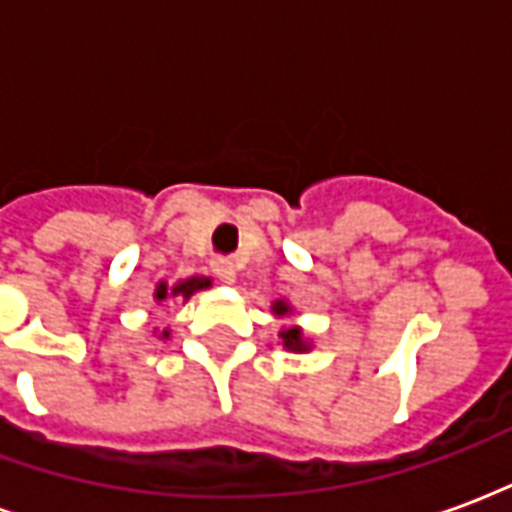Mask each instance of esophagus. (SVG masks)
<instances>
[{"label": "esophagus", "mask_w": 512, "mask_h": 512, "mask_svg": "<svg viewBox=\"0 0 512 512\" xmlns=\"http://www.w3.org/2000/svg\"><path fill=\"white\" fill-rule=\"evenodd\" d=\"M213 274L222 279V282H233L235 279L233 260H227V257H216V260H213Z\"/></svg>", "instance_id": "1"}]
</instances>
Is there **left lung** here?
<instances>
[{
  "mask_svg": "<svg viewBox=\"0 0 512 512\" xmlns=\"http://www.w3.org/2000/svg\"><path fill=\"white\" fill-rule=\"evenodd\" d=\"M274 312H277V315H285V312H288V307H285L282 301H277V304H274ZM279 337L285 340V348H293V351H304V348H307V345L301 343L299 329H285V332L279 334Z\"/></svg>",
  "mask_w": 512,
  "mask_h": 512,
  "instance_id": "left-lung-1",
  "label": "left lung"
}]
</instances>
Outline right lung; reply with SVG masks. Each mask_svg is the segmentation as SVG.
I'll use <instances>...</instances> for the list:
<instances>
[{"instance_id":"right-lung-1","label":"right lung","mask_w":512,"mask_h":512,"mask_svg":"<svg viewBox=\"0 0 512 512\" xmlns=\"http://www.w3.org/2000/svg\"><path fill=\"white\" fill-rule=\"evenodd\" d=\"M200 288H208V279H200V277L186 279V282H178V285H175L172 290H169L167 285L161 282V285H158V290H156V299L158 301L167 299L169 293H172V296H183V299H189L191 293H194V290H200ZM164 337H167V334H164Z\"/></svg>"}]
</instances>
